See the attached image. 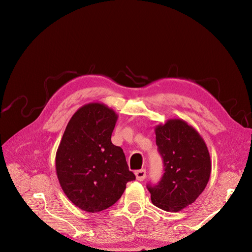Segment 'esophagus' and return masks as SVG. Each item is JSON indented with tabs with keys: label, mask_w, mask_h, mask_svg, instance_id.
Returning <instances> with one entry per match:
<instances>
[{
	"label": "esophagus",
	"mask_w": 252,
	"mask_h": 252,
	"mask_svg": "<svg viewBox=\"0 0 252 252\" xmlns=\"http://www.w3.org/2000/svg\"><path fill=\"white\" fill-rule=\"evenodd\" d=\"M136 178L138 181H144L145 178H146V170L145 169H140L136 171Z\"/></svg>",
	"instance_id": "1"
}]
</instances>
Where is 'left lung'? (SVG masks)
<instances>
[{
	"label": "left lung",
	"instance_id": "1",
	"mask_svg": "<svg viewBox=\"0 0 252 252\" xmlns=\"http://www.w3.org/2000/svg\"><path fill=\"white\" fill-rule=\"evenodd\" d=\"M155 135L164 173L159 183L147 188L155 206L176 213L205 189L211 171L209 152L199 133L183 119L156 126Z\"/></svg>",
	"mask_w": 252,
	"mask_h": 252
}]
</instances>
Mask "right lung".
Wrapping results in <instances>:
<instances>
[{"label": "right lung", "mask_w": 252, "mask_h": 252, "mask_svg": "<svg viewBox=\"0 0 252 252\" xmlns=\"http://www.w3.org/2000/svg\"><path fill=\"white\" fill-rule=\"evenodd\" d=\"M117 114L102 103L82 106L70 118L56 153V173L68 199L87 213L113 205L136 180L123 149L112 144Z\"/></svg>", "instance_id": "add662e5"}]
</instances>
